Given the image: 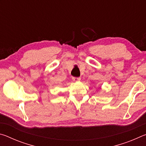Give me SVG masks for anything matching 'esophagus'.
Returning <instances> with one entry per match:
<instances>
[{
	"instance_id": "1",
	"label": "esophagus",
	"mask_w": 146,
	"mask_h": 146,
	"mask_svg": "<svg viewBox=\"0 0 146 146\" xmlns=\"http://www.w3.org/2000/svg\"><path fill=\"white\" fill-rule=\"evenodd\" d=\"M72 79L73 81H75V82H78V81H80V77H73Z\"/></svg>"
}]
</instances>
